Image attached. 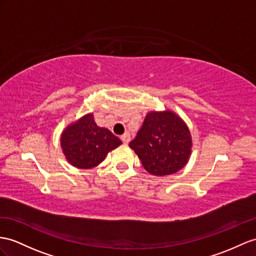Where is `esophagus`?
Returning <instances> with one entry per match:
<instances>
[{
	"label": "esophagus",
	"instance_id": "34e87169",
	"mask_svg": "<svg viewBox=\"0 0 256 256\" xmlns=\"http://www.w3.org/2000/svg\"><path fill=\"white\" fill-rule=\"evenodd\" d=\"M122 141L124 144H128V143L130 142V134H124L122 136Z\"/></svg>",
	"mask_w": 256,
	"mask_h": 256
}]
</instances>
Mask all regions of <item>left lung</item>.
Returning a JSON list of instances; mask_svg holds the SVG:
<instances>
[{"label":"left lung","instance_id":"1","mask_svg":"<svg viewBox=\"0 0 256 256\" xmlns=\"http://www.w3.org/2000/svg\"><path fill=\"white\" fill-rule=\"evenodd\" d=\"M144 170L154 176L179 172L188 164L192 136L184 120L174 110H151L129 143Z\"/></svg>","mask_w":256,"mask_h":256}]
</instances>
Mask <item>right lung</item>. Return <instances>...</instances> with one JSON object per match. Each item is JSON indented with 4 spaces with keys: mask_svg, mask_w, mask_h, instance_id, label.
<instances>
[{
    "mask_svg": "<svg viewBox=\"0 0 256 256\" xmlns=\"http://www.w3.org/2000/svg\"><path fill=\"white\" fill-rule=\"evenodd\" d=\"M122 141L108 128L98 127L88 113L70 124L60 134V148L68 163L81 170L96 167Z\"/></svg>",
    "mask_w": 256,
    "mask_h": 256,
    "instance_id": "1",
    "label": "right lung"
}]
</instances>
